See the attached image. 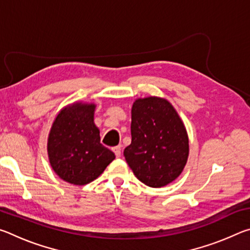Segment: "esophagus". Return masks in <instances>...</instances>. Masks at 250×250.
<instances>
[{"instance_id":"34e87169","label":"esophagus","mask_w":250,"mask_h":250,"mask_svg":"<svg viewBox=\"0 0 250 250\" xmlns=\"http://www.w3.org/2000/svg\"><path fill=\"white\" fill-rule=\"evenodd\" d=\"M112 150H113V152H115V154H116L117 158H119V156L121 155V146H115Z\"/></svg>"}]
</instances>
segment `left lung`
<instances>
[{"label": "left lung", "instance_id": "left-lung-1", "mask_svg": "<svg viewBox=\"0 0 250 250\" xmlns=\"http://www.w3.org/2000/svg\"><path fill=\"white\" fill-rule=\"evenodd\" d=\"M131 137L124 155L139 181L150 188H162L180 176L188 162V137L167 99L147 97L134 101Z\"/></svg>", "mask_w": 250, "mask_h": 250}]
</instances>
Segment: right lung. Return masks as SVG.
<instances>
[{"mask_svg":"<svg viewBox=\"0 0 250 250\" xmlns=\"http://www.w3.org/2000/svg\"><path fill=\"white\" fill-rule=\"evenodd\" d=\"M96 104L75 103L62 108L48 135L49 163L62 180L84 185L96 180L116 155L100 143L94 122Z\"/></svg>","mask_w":250,"mask_h":250,"instance_id":"right-lung-1","label":"right lung"}]
</instances>
